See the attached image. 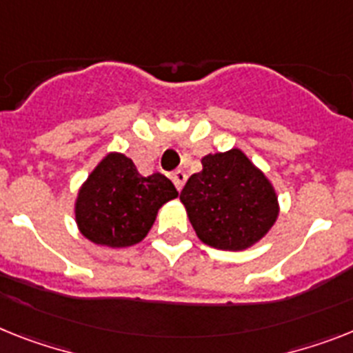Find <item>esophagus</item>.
I'll use <instances>...</instances> for the list:
<instances>
[{
    "label": "esophagus",
    "mask_w": 353,
    "mask_h": 353,
    "mask_svg": "<svg viewBox=\"0 0 353 353\" xmlns=\"http://www.w3.org/2000/svg\"><path fill=\"white\" fill-rule=\"evenodd\" d=\"M172 181H174V185H176L177 190H181L183 185H185L186 181V174L183 170H174L172 172Z\"/></svg>",
    "instance_id": "obj_1"
}]
</instances>
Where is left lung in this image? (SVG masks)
<instances>
[{"mask_svg":"<svg viewBox=\"0 0 353 353\" xmlns=\"http://www.w3.org/2000/svg\"><path fill=\"white\" fill-rule=\"evenodd\" d=\"M181 190L188 219L204 244L239 251L259 242L278 217L271 183L242 150L208 154Z\"/></svg>","mask_w":353,"mask_h":353,"instance_id":"1","label":"left lung"}]
</instances>
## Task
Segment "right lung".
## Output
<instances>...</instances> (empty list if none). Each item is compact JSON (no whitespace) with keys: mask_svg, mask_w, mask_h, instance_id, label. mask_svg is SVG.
I'll return each instance as SVG.
<instances>
[{"mask_svg":"<svg viewBox=\"0 0 353 353\" xmlns=\"http://www.w3.org/2000/svg\"><path fill=\"white\" fill-rule=\"evenodd\" d=\"M174 197L176 186L163 174L143 177L132 159L109 154L79 192L77 224L94 244L125 248L143 241L158 210Z\"/></svg>","mask_w":353,"mask_h":353,"instance_id":"right-lung-1","label":"right lung"}]
</instances>
